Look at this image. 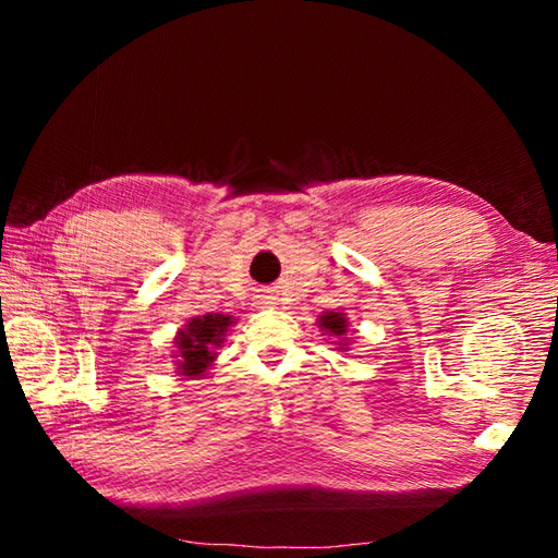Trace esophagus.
I'll use <instances>...</instances> for the list:
<instances>
[{
    "mask_svg": "<svg viewBox=\"0 0 558 558\" xmlns=\"http://www.w3.org/2000/svg\"><path fill=\"white\" fill-rule=\"evenodd\" d=\"M260 305H263V307L276 305V298H270V295H260Z\"/></svg>",
    "mask_w": 558,
    "mask_h": 558,
    "instance_id": "1",
    "label": "esophagus"
}]
</instances>
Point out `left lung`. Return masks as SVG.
<instances>
[{
    "label": "left lung",
    "mask_w": 558,
    "mask_h": 558,
    "mask_svg": "<svg viewBox=\"0 0 558 558\" xmlns=\"http://www.w3.org/2000/svg\"><path fill=\"white\" fill-rule=\"evenodd\" d=\"M319 329H323V335H329L335 339L337 352H349V339H347V329H349V319L344 313H323L317 319Z\"/></svg>",
    "instance_id": "left-lung-1"
}]
</instances>
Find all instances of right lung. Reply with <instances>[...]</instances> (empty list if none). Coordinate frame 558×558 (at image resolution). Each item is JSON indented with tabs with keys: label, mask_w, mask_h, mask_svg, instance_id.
Segmentation results:
<instances>
[{
	"label": "right lung",
	"mask_w": 558,
	"mask_h": 558,
	"mask_svg": "<svg viewBox=\"0 0 558 558\" xmlns=\"http://www.w3.org/2000/svg\"><path fill=\"white\" fill-rule=\"evenodd\" d=\"M233 315H219L209 313L202 317H192L189 323L179 329L174 337V366L177 374L196 379V376H206L216 362V349L226 342V332L233 327Z\"/></svg>",
	"instance_id": "1"
}]
</instances>
